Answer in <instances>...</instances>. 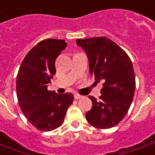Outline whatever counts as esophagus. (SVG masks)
I'll return each mask as SVG.
<instances>
[{"label": "esophagus", "instance_id": "obj_1", "mask_svg": "<svg viewBox=\"0 0 155 155\" xmlns=\"http://www.w3.org/2000/svg\"><path fill=\"white\" fill-rule=\"evenodd\" d=\"M75 99H76V100H78V99H80L82 98L83 97L81 96V95H79V94H75Z\"/></svg>", "mask_w": 155, "mask_h": 155}]
</instances>
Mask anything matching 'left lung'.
Returning <instances> with one entry per match:
<instances>
[{"label": "left lung", "mask_w": 155, "mask_h": 155, "mask_svg": "<svg viewBox=\"0 0 155 155\" xmlns=\"http://www.w3.org/2000/svg\"><path fill=\"white\" fill-rule=\"evenodd\" d=\"M85 50L89 73L96 82L103 80L100 100L89 96L93 106L85 114L92 126L106 129L117 125L129 110L136 88L135 73L126 52L107 37L78 39Z\"/></svg>", "instance_id": "obj_1"}]
</instances>
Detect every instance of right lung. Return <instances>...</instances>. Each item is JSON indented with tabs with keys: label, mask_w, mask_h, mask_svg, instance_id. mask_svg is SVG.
Instances as JSON below:
<instances>
[{
	"label": "right lung",
	"mask_w": 155,
	"mask_h": 155,
	"mask_svg": "<svg viewBox=\"0 0 155 155\" xmlns=\"http://www.w3.org/2000/svg\"><path fill=\"white\" fill-rule=\"evenodd\" d=\"M66 47L64 40L39 42L26 55L18 72L16 91L20 108L38 130L49 132L60 127L74 100L72 93L59 94L47 88L56 73V58Z\"/></svg>",
	"instance_id": "obj_1"
}]
</instances>
